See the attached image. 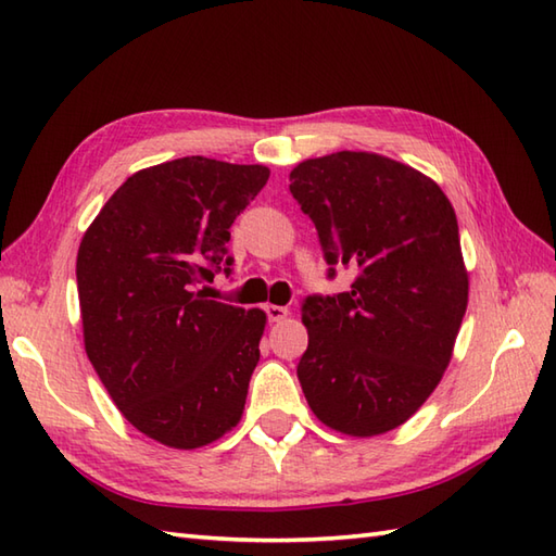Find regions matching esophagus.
<instances>
[{
    "mask_svg": "<svg viewBox=\"0 0 556 556\" xmlns=\"http://www.w3.org/2000/svg\"><path fill=\"white\" fill-rule=\"evenodd\" d=\"M265 313H267L269 323H281V320H287V315H289L285 305H265Z\"/></svg>",
    "mask_w": 556,
    "mask_h": 556,
    "instance_id": "esophagus-1",
    "label": "esophagus"
}]
</instances>
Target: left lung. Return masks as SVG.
<instances>
[{
    "instance_id": "left-lung-1",
    "label": "left lung",
    "mask_w": 556,
    "mask_h": 556,
    "mask_svg": "<svg viewBox=\"0 0 556 556\" xmlns=\"http://www.w3.org/2000/svg\"><path fill=\"white\" fill-rule=\"evenodd\" d=\"M289 179L327 277L356 271L349 291L303 301V394L337 432L394 430L440 384L466 315L456 212L428 176L375 152L305 160Z\"/></svg>"
}]
</instances>
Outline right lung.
<instances>
[{
  "instance_id": "1",
  "label": "right lung",
  "mask_w": 556,
  "mask_h": 556,
  "mask_svg": "<svg viewBox=\"0 0 556 556\" xmlns=\"http://www.w3.org/2000/svg\"><path fill=\"white\" fill-rule=\"evenodd\" d=\"M263 164L181 157L136 172L83 236V341L124 418L198 448L241 420L267 317L200 285L229 277L231 224L263 191Z\"/></svg>"
}]
</instances>
